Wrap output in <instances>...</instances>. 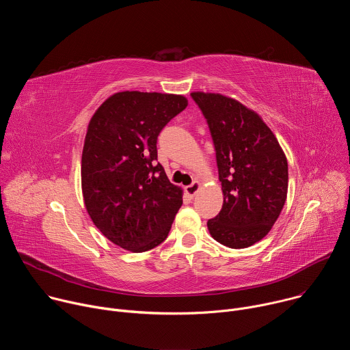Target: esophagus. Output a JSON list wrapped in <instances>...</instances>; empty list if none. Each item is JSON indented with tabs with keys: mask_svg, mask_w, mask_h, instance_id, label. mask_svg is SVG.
<instances>
[{
	"mask_svg": "<svg viewBox=\"0 0 350 350\" xmlns=\"http://www.w3.org/2000/svg\"><path fill=\"white\" fill-rule=\"evenodd\" d=\"M199 189H201V183H199V181H193L191 185L185 187V192L189 198H193L198 193Z\"/></svg>",
	"mask_w": 350,
	"mask_h": 350,
	"instance_id": "obj_1",
	"label": "esophagus"
}]
</instances>
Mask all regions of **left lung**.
<instances>
[{
  "label": "left lung",
  "instance_id": "1",
  "mask_svg": "<svg viewBox=\"0 0 350 350\" xmlns=\"http://www.w3.org/2000/svg\"><path fill=\"white\" fill-rule=\"evenodd\" d=\"M216 149L223 206L211 235L232 249L252 246L277 221L288 192V162L278 139L252 109L217 92H191Z\"/></svg>",
  "mask_w": 350,
  "mask_h": 350
}]
</instances>
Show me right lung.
Here are the masks:
<instances>
[{
  "label": "right lung",
  "mask_w": 350,
  "mask_h": 350,
  "mask_svg": "<svg viewBox=\"0 0 350 350\" xmlns=\"http://www.w3.org/2000/svg\"><path fill=\"white\" fill-rule=\"evenodd\" d=\"M188 105L184 95L120 91L92 115L81 155L84 205L95 227L130 252L162 243L183 189L157 163L162 129Z\"/></svg>",
  "instance_id": "right-lung-1"
}]
</instances>
